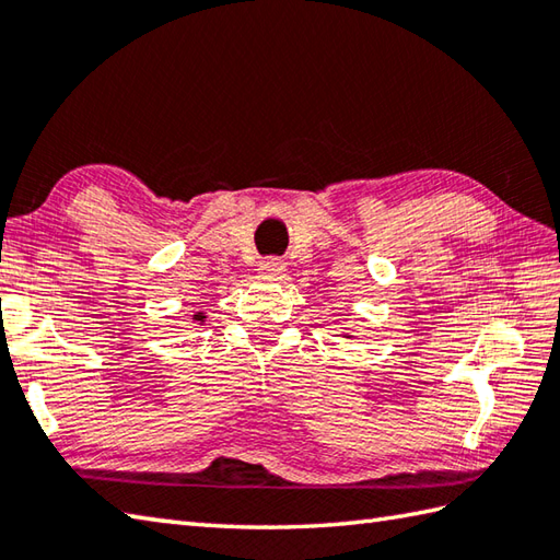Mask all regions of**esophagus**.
<instances>
[{
	"label": "esophagus",
	"instance_id": "1",
	"mask_svg": "<svg viewBox=\"0 0 560 560\" xmlns=\"http://www.w3.org/2000/svg\"><path fill=\"white\" fill-rule=\"evenodd\" d=\"M283 271H287V261L279 259V257H267L259 261V277L261 279H281Z\"/></svg>",
	"mask_w": 560,
	"mask_h": 560
}]
</instances>
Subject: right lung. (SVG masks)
Listing matches in <instances>:
<instances>
[{
  "instance_id": "right-lung-1",
  "label": "right lung",
  "mask_w": 560,
  "mask_h": 560,
  "mask_svg": "<svg viewBox=\"0 0 560 560\" xmlns=\"http://www.w3.org/2000/svg\"><path fill=\"white\" fill-rule=\"evenodd\" d=\"M195 319H199V323H205V315H201V313H199V315H195Z\"/></svg>"
}]
</instances>
